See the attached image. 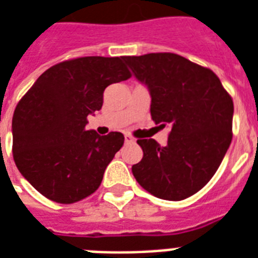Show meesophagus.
Listing matches in <instances>:
<instances>
[{"label":"esophagus","instance_id":"esophagus-1","mask_svg":"<svg viewBox=\"0 0 258 258\" xmlns=\"http://www.w3.org/2000/svg\"><path fill=\"white\" fill-rule=\"evenodd\" d=\"M124 142H125V144H131V142H134V138H133L131 135L125 134L124 135Z\"/></svg>","mask_w":258,"mask_h":258}]
</instances>
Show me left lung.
Here are the masks:
<instances>
[{"mask_svg": "<svg viewBox=\"0 0 258 258\" xmlns=\"http://www.w3.org/2000/svg\"><path fill=\"white\" fill-rule=\"evenodd\" d=\"M148 87L152 119L169 125L165 146L138 139L137 182L157 198L180 201L200 191L220 167L232 139L234 104L215 72L173 53L123 58Z\"/></svg>", "mask_w": 258, "mask_h": 258, "instance_id": "left-lung-1", "label": "left lung"}]
</instances>
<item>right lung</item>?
Returning a JSON list of instances; mask_svg holds the SVG:
<instances>
[{
	"label": "right lung",
	"mask_w": 258,
	"mask_h": 258,
	"mask_svg": "<svg viewBox=\"0 0 258 258\" xmlns=\"http://www.w3.org/2000/svg\"><path fill=\"white\" fill-rule=\"evenodd\" d=\"M124 57H81L45 71L19 101L12 119L17 169L42 196L74 204L100 187L124 144L121 133L86 130L104 90L131 78Z\"/></svg>",
	"instance_id": "add662e5"
}]
</instances>
